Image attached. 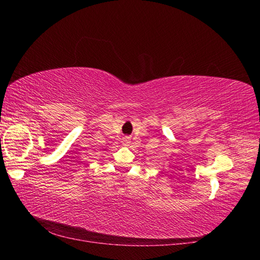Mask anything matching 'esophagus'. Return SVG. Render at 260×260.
<instances>
[{
	"mask_svg": "<svg viewBox=\"0 0 260 260\" xmlns=\"http://www.w3.org/2000/svg\"><path fill=\"white\" fill-rule=\"evenodd\" d=\"M122 143H124V144H128V143H129V138L122 139Z\"/></svg>",
	"mask_w": 260,
	"mask_h": 260,
	"instance_id": "obj_1",
	"label": "esophagus"
}]
</instances>
